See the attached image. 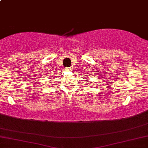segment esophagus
Masks as SVG:
<instances>
[{"label": "esophagus", "mask_w": 148, "mask_h": 148, "mask_svg": "<svg viewBox=\"0 0 148 148\" xmlns=\"http://www.w3.org/2000/svg\"><path fill=\"white\" fill-rule=\"evenodd\" d=\"M65 69H66V70H67V71H69V70H70V69H71V67H66Z\"/></svg>", "instance_id": "34e87169"}]
</instances>
